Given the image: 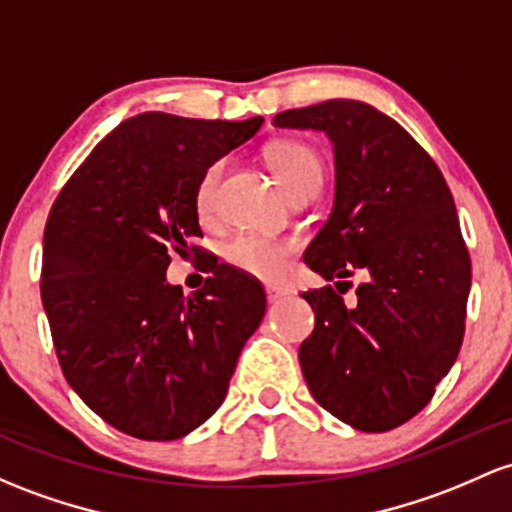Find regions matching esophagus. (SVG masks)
Returning <instances> with one entry per match:
<instances>
[{"instance_id": "obj_1", "label": "esophagus", "mask_w": 512, "mask_h": 512, "mask_svg": "<svg viewBox=\"0 0 512 512\" xmlns=\"http://www.w3.org/2000/svg\"><path fill=\"white\" fill-rule=\"evenodd\" d=\"M267 301L269 303H277V301H282L284 296H286V289H282V286H267Z\"/></svg>"}]
</instances>
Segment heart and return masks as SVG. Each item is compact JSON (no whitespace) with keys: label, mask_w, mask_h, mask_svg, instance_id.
Here are the masks:
<instances>
[{"label":"heart","mask_w":512,"mask_h":512,"mask_svg":"<svg viewBox=\"0 0 512 512\" xmlns=\"http://www.w3.org/2000/svg\"><path fill=\"white\" fill-rule=\"evenodd\" d=\"M267 162L272 172L277 174L279 184L284 187L286 194H296L299 189L318 187L323 182V165L316 150L308 148L306 143L299 140H279L267 150ZM223 167L226 162L216 160L201 172L199 182L194 189V206L201 218H209L216 211L218 187H221ZM291 255V243L284 240H269L262 235H235L223 245V260L230 267L240 269V272L250 274L257 279H277L282 277L286 267V257Z\"/></svg>","instance_id":"heart-1"}]
</instances>
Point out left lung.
<instances>
[{"mask_svg":"<svg viewBox=\"0 0 512 512\" xmlns=\"http://www.w3.org/2000/svg\"><path fill=\"white\" fill-rule=\"evenodd\" d=\"M274 126L323 131L335 150V204L303 262L328 282L364 277L352 306L333 286L303 294L316 313L303 379L355 430L398 428L428 406L462 347L471 260L452 192L411 133L364 101L289 109Z\"/></svg>","mask_w":512,"mask_h":512,"instance_id":"1","label":"left lung"}]
</instances>
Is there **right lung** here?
I'll use <instances>...</instances> for the list:
<instances>
[{
  "label": "right lung",
  "mask_w": 512,
  "mask_h": 512,
  "mask_svg": "<svg viewBox=\"0 0 512 512\" xmlns=\"http://www.w3.org/2000/svg\"><path fill=\"white\" fill-rule=\"evenodd\" d=\"M262 121L133 116L50 209L41 299L58 362L99 418L138 440H177L209 420L265 316L262 284L235 267H213L192 296L165 277L170 250L201 238V172Z\"/></svg>",
  "instance_id": "add662e5"
}]
</instances>
